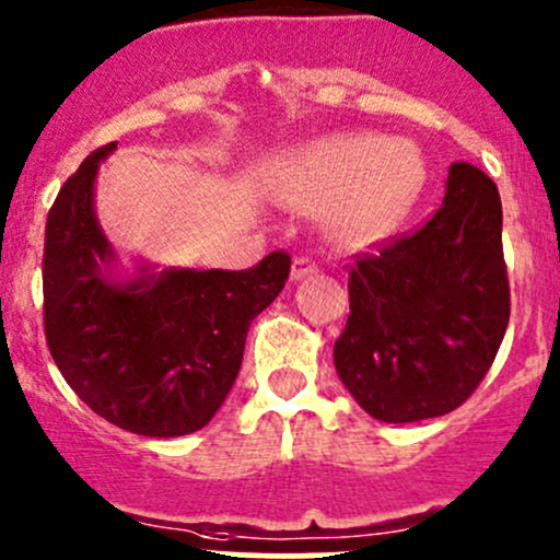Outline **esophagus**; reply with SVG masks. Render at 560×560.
<instances>
[{
    "label": "esophagus",
    "instance_id": "obj_1",
    "mask_svg": "<svg viewBox=\"0 0 560 560\" xmlns=\"http://www.w3.org/2000/svg\"><path fill=\"white\" fill-rule=\"evenodd\" d=\"M318 273V266L311 260V257H294L292 260V270H290V279L292 281H303L308 276Z\"/></svg>",
    "mask_w": 560,
    "mask_h": 560
}]
</instances>
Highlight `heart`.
Returning a JSON list of instances; mask_svg holds the SVG:
<instances>
[{
	"mask_svg": "<svg viewBox=\"0 0 560 560\" xmlns=\"http://www.w3.org/2000/svg\"><path fill=\"white\" fill-rule=\"evenodd\" d=\"M428 183V162L411 140L383 132L331 135L281 159L279 194L294 207H331L340 236L372 242L407 220Z\"/></svg>",
	"mask_w": 560,
	"mask_h": 560,
	"instance_id": "b5f03b06",
	"label": "heart"
}]
</instances>
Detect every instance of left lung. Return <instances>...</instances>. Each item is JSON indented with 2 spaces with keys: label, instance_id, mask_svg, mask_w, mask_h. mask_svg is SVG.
Masks as SVG:
<instances>
[{
  "label": "left lung",
  "instance_id": "1",
  "mask_svg": "<svg viewBox=\"0 0 560 560\" xmlns=\"http://www.w3.org/2000/svg\"><path fill=\"white\" fill-rule=\"evenodd\" d=\"M335 366L383 422L450 415L489 372L510 318L494 180L454 162L441 210L350 270Z\"/></svg>",
  "mask_w": 560,
  "mask_h": 560
}]
</instances>
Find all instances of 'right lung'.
<instances>
[{
    "mask_svg": "<svg viewBox=\"0 0 560 560\" xmlns=\"http://www.w3.org/2000/svg\"><path fill=\"white\" fill-rule=\"evenodd\" d=\"M116 143L60 188L45 229V335L66 383L110 425L151 439L205 428L242 370L252 318L284 290L290 255L249 270L119 266L95 214Z\"/></svg>",
    "mask_w": 560,
    "mask_h": 560,
    "instance_id": "obj_1",
    "label": "right lung"
}]
</instances>
